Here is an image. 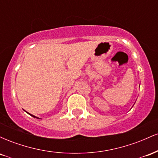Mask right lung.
I'll return each mask as SVG.
<instances>
[{
  "label": "right lung",
  "mask_w": 158,
  "mask_h": 158,
  "mask_svg": "<svg viewBox=\"0 0 158 158\" xmlns=\"http://www.w3.org/2000/svg\"><path fill=\"white\" fill-rule=\"evenodd\" d=\"M28 114H29V113H28ZM30 115H31V116H32V117H34V118H37V119H40V118H39V117H35V116L32 115V114H30Z\"/></svg>",
  "instance_id": "obj_1"
}]
</instances>
